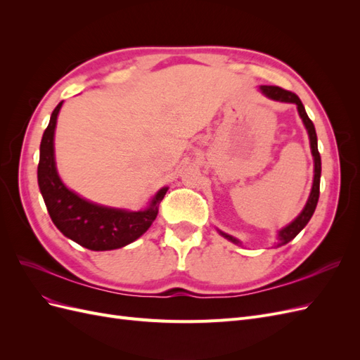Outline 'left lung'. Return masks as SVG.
I'll list each match as a JSON object with an SVG mask.
<instances>
[{
    "label": "left lung",
    "instance_id": "left-lung-1",
    "mask_svg": "<svg viewBox=\"0 0 360 360\" xmlns=\"http://www.w3.org/2000/svg\"><path fill=\"white\" fill-rule=\"evenodd\" d=\"M261 91L263 94H266L269 99H274L278 102H288V103H296L297 105V111L299 115L302 118V122L308 130V135H309V143H311V151H312V156H314V183H312V189L309 193V198L307 201V205H304V209L302 210V213L294 219L291 224H288L285 228H282L278 234L279 238V243L278 246L285 245L288 242H291L294 237H296L307 224L309 222V219L312 217L314 212H315V207H317L319 202V197H320V177H321V158L319 153V147H317V134H315V127L314 123L309 120L307 111H304V106L302 103V101L299 99L297 94H294L292 91L284 90L281 89V86H275V85H261L259 86ZM225 238L228 240H231L233 243L238 245L240 242L234 238L233 236H228L222 231H219Z\"/></svg>",
    "mask_w": 360,
    "mask_h": 360
}]
</instances>
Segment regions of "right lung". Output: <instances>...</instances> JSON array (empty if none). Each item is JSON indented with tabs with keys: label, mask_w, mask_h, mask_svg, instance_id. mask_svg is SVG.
<instances>
[{
	"label": "right lung",
	"mask_w": 360,
	"mask_h": 360,
	"mask_svg": "<svg viewBox=\"0 0 360 360\" xmlns=\"http://www.w3.org/2000/svg\"><path fill=\"white\" fill-rule=\"evenodd\" d=\"M63 102L52 111L41 136L37 180L48 213L58 230L70 240L90 250L123 248L143 236L156 219L159 202L168 188H162L146 210L129 212L86 201L64 186L58 177L53 156V134Z\"/></svg>",
	"instance_id": "add662e5"
}]
</instances>
